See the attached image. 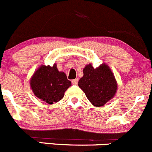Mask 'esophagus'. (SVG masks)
I'll return each mask as SVG.
<instances>
[{
	"instance_id": "esophagus-1",
	"label": "esophagus",
	"mask_w": 152,
	"mask_h": 152,
	"mask_svg": "<svg viewBox=\"0 0 152 152\" xmlns=\"http://www.w3.org/2000/svg\"><path fill=\"white\" fill-rule=\"evenodd\" d=\"M77 83H78V79H74V80H72V83L73 84V85H77Z\"/></svg>"
}]
</instances>
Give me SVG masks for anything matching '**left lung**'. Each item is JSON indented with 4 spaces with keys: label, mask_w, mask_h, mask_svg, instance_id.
Wrapping results in <instances>:
<instances>
[{
    "label": "left lung",
    "mask_w": 152,
    "mask_h": 152,
    "mask_svg": "<svg viewBox=\"0 0 152 152\" xmlns=\"http://www.w3.org/2000/svg\"><path fill=\"white\" fill-rule=\"evenodd\" d=\"M78 86L90 103L96 107L104 106L115 97L118 90L115 77L106 64H102L95 69L91 64H87Z\"/></svg>",
    "instance_id": "8db88e82"
}]
</instances>
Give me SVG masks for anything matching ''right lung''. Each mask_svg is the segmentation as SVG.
I'll use <instances>...</instances> for the list:
<instances>
[{
  "label": "right lung",
  "mask_w": 152,
  "mask_h": 152,
  "mask_svg": "<svg viewBox=\"0 0 152 152\" xmlns=\"http://www.w3.org/2000/svg\"><path fill=\"white\" fill-rule=\"evenodd\" d=\"M29 83L34 95L49 104L61 100L72 86L65 73L58 71L56 64L52 66H40L34 71Z\"/></svg>",
  "instance_id": "add662e5"
}]
</instances>
